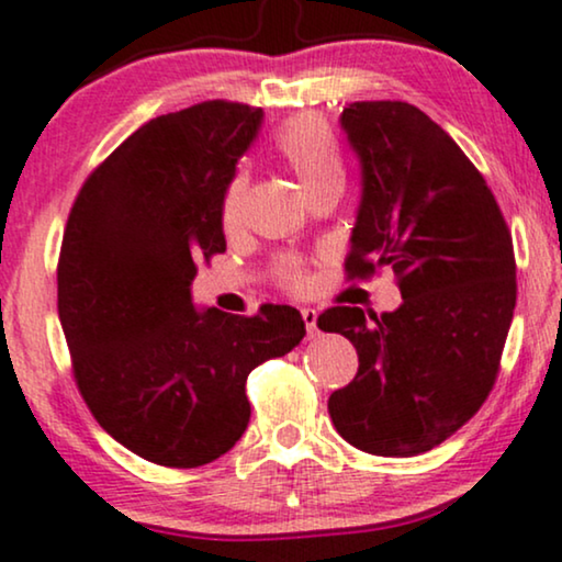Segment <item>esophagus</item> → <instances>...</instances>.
<instances>
[{
  "mask_svg": "<svg viewBox=\"0 0 562 562\" xmlns=\"http://www.w3.org/2000/svg\"><path fill=\"white\" fill-rule=\"evenodd\" d=\"M301 314H303L305 329H308V337H314V334H316V318H318L316 308H301Z\"/></svg>",
  "mask_w": 562,
  "mask_h": 562,
  "instance_id": "obj_1",
  "label": "esophagus"
}]
</instances>
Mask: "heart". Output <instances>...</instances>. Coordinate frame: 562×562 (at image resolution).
Masks as SVG:
<instances>
[{"instance_id":"heart-1","label":"heart","mask_w":562,"mask_h":562,"mask_svg":"<svg viewBox=\"0 0 562 562\" xmlns=\"http://www.w3.org/2000/svg\"><path fill=\"white\" fill-rule=\"evenodd\" d=\"M274 150L285 160V166L293 170L305 189V194L329 181H342V158H339L337 142L326 122L318 116H301L293 119L277 132ZM246 179L244 176H233L228 187H225L223 204H220V217H223L225 228H233L240 217V202H244ZM288 282L293 288L301 285V274L295 265L285 269Z\"/></svg>"}]
</instances>
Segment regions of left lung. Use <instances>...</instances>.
I'll list each match as a JSON object with an SVG mask.
<instances>
[{
	"mask_svg": "<svg viewBox=\"0 0 562 562\" xmlns=\"http://www.w3.org/2000/svg\"><path fill=\"white\" fill-rule=\"evenodd\" d=\"M339 124L363 176L345 269L363 280L392 267L402 305L318 316L360 360L329 415L355 449L415 457L453 436L493 389L516 308L514 240L480 170L420 109L358 101Z\"/></svg>",
	"mask_w": 562,
	"mask_h": 562,
	"instance_id": "left-lung-1",
	"label": "left lung"
}]
</instances>
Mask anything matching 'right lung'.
Wrapping results in <instances>:
<instances>
[{
    "label": "right lung",
    "instance_id": "1",
    "mask_svg": "<svg viewBox=\"0 0 562 562\" xmlns=\"http://www.w3.org/2000/svg\"><path fill=\"white\" fill-rule=\"evenodd\" d=\"M261 109L207 101L153 119L90 173L64 231L59 322L101 428L137 457L191 470L244 436L246 379L305 337L290 305L194 308L196 261L225 251V187Z\"/></svg>",
    "mask_w": 562,
    "mask_h": 562
}]
</instances>
